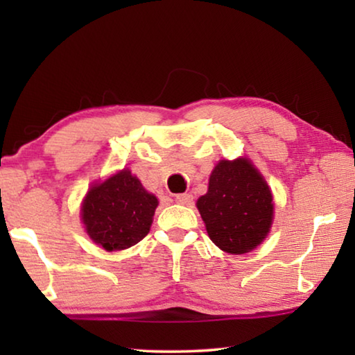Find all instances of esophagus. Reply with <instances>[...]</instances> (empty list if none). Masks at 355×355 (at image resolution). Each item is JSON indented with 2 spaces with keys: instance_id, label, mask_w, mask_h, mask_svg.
Here are the masks:
<instances>
[{
  "instance_id": "1",
  "label": "esophagus",
  "mask_w": 355,
  "mask_h": 355,
  "mask_svg": "<svg viewBox=\"0 0 355 355\" xmlns=\"http://www.w3.org/2000/svg\"><path fill=\"white\" fill-rule=\"evenodd\" d=\"M175 202L180 203V205H189V203L192 202V194H189V192H184V194H177Z\"/></svg>"
}]
</instances>
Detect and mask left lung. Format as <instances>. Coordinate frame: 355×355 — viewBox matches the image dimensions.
<instances>
[{
	"instance_id": "1",
	"label": "left lung",
	"mask_w": 355,
	"mask_h": 355,
	"mask_svg": "<svg viewBox=\"0 0 355 355\" xmlns=\"http://www.w3.org/2000/svg\"><path fill=\"white\" fill-rule=\"evenodd\" d=\"M208 236L220 250L245 254L255 249L272 224V194L249 159L220 161L208 192L197 200Z\"/></svg>"
}]
</instances>
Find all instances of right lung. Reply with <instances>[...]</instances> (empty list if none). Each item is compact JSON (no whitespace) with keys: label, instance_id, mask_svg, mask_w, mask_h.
Listing matches in <instances>:
<instances>
[{"label":"right lung","instance_id":"right-lung-1","mask_svg":"<svg viewBox=\"0 0 355 355\" xmlns=\"http://www.w3.org/2000/svg\"><path fill=\"white\" fill-rule=\"evenodd\" d=\"M158 199L130 171L95 184L84 199L81 216L87 235L106 250H123L146 238Z\"/></svg>","mask_w":355,"mask_h":355}]
</instances>
